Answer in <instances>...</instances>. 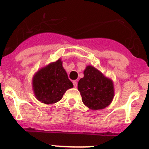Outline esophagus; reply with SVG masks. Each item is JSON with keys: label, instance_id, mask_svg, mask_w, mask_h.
<instances>
[{"label": "esophagus", "instance_id": "esophagus-1", "mask_svg": "<svg viewBox=\"0 0 149 149\" xmlns=\"http://www.w3.org/2000/svg\"><path fill=\"white\" fill-rule=\"evenodd\" d=\"M72 83H73V86H74L75 88H76V87H77V80L72 81Z\"/></svg>", "mask_w": 149, "mask_h": 149}]
</instances>
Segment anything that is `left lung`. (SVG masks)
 <instances>
[{
	"label": "left lung",
	"mask_w": 149,
	"mask_h": 149,
	"mask_svg": "<svg viewBox=\"0 0 149 149\" xmlns=\"http://www.w3.org/2000/svg\"><path fill=\"white\" fill-rule=\"evenodd\" d=\"M84 77L78 82L82 102L92 110L103 109L113 98V82L92 66L84 70Z\"/></svg>",
	"instance_id": "left-lung-1"
}]
</instances>
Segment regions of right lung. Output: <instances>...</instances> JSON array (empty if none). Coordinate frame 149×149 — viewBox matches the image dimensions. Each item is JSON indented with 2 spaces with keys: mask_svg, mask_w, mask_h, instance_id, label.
I'll return each mask as SVG.
<instances>
[{
  "mask_svg": "<svg viewBox=\"0 0 149 149\" xmlns=\"http://www.w3.org/2000/svg\"><path fill=\"white\" fill-rule=\"evenodd\" d=\"M32 84L37 99L47 104L59 102L66 91L73 86L61 60L38 71L33 77Z\"/></svg>",
  "mask_w": 149,
  "mask_h": 149,
  "instance_id": "right-lung-1",
  "label": "right lung"
}]
</instances>
